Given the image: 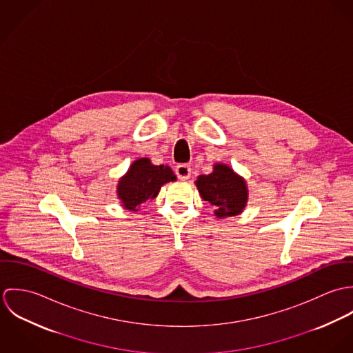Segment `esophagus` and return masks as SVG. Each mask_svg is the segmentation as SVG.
<instances>
[{
  "label": "esophagus",
  "instance_id": "esophagus-1",
  "mask_svg": "<svg viewBox=\"0 0 353 353\" xmlns=\"http://www.w3.org/2000/svg\"><path fill=\"white\" fill-rule=\"evenodd\" d=\"M175 172L181 181H186L192 175V168L189 164H178L175 168Z\"/></svg>",
  "mask_w": 353,
  "mask_h": 353
}]
</instances>
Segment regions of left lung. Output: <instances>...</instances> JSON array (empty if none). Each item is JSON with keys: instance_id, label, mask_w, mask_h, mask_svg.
<instances>
[{"instance_id": "8db88e82", "label": "left lung", "mask_w": 353, "mask_h": 353, "mask_svg": "<svg viewBox=\"0 0 353 353\" xmlns=\"http://www.w3.org/2000/svg\"><path fill=\"white\" fill-rule=\"evenodd\" d=\"M196 186L202 200L210 202L220 219L242 213L249 200L246 181L227 164L216 163L213 172L197 178Z\"/></svg>"}]
</instances>
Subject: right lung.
Listing matches in <instances>:
<instances>
[{
    "label": "right lung",
    "mask_w": 353,
    "mask_h": 353,
    "mask_svg": "<svg viewBox=\"0 0 353 353\" xmlns=\"http://www.w3.org/2000/svg\"><path fill=\"white\" fill-rule=\"evenodd\" d=\"M174 181L176 176L168 165H154L148 157H141L118 181L117 194L125 209L136 212L141 203L153 200L163 185Z\"/></svg>",
    "instance_id": "obj_1"
}]
</instances>
